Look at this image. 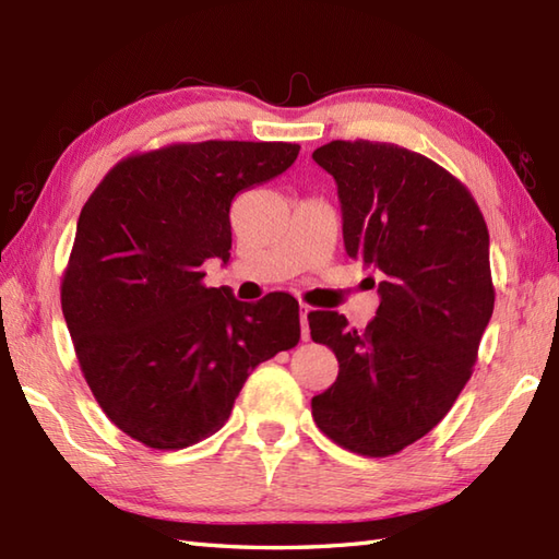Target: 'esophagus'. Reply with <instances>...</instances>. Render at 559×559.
Wrapping results in <instances>:
<instances>
[{
	"instance_id": "1",
	"label": "esophagus",
	"mask_w": 559,
	"mask_h": 559,
	"mask_svg": "<svg viewBox=\"0 0 559 559\" xmlns=\"http://www.w3.org/2000/svg\"><path fill=\"white\" fill-rule=\"evenodd\" d=\"M310 307L307 305H300V326H302V338L307 341L310 338V324H307V317H310Z\"/></svg>"
}]
</instances>
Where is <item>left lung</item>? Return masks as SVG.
Instances as JSON below:
<instances>
[{
    "instance_id": "left-lung-1",
    "label": "left lung",
    "mask_w": 559,
    "mask_h": 559,
    "mask_svg": "<svg viewBox=\"0 0 559 559\" xmlns=\"http://www.w3.org/2000/svg\"><path fill=\"white\" fill-rule=\"evenodd\" d=\"M312 158L336 180L343 245L379 273L382 298L365 331L338 312L307 317L338 358L312 418L343 449L391 456L430 432L473 374L495 307L488 225L466 185L415 151L358 139Z\"/></svg>"
}]
</instances>
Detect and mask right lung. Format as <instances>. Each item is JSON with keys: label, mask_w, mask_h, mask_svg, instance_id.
<instances>
[{"label": "right lung", "mask_w": 559, "mask_h": 559, "mask_svg": "<svg viewBox=\"0 0 559 559\" xmlns=\"http://www.w3.org/2000/svg\"><path fill=\"white\" fill-rule=\"evenodd\" d=\"M298 144L201 141L134 153L81 209L62 312L103 413L151 449L218 432L259 362L300 341L288 293L240 302L201 264L230 259L237 192L286 173Z\"/></svg>", "instance_id": "1"}]
</instances>
